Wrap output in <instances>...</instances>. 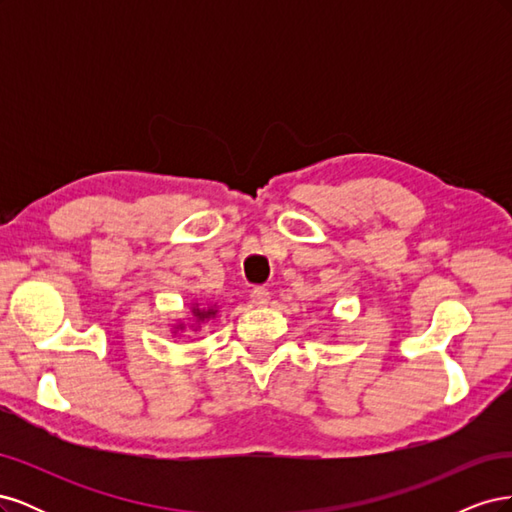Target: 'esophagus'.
I'll use <instances>...</instances> for the list:
<instances>
[{
	"mask_svg": "<svg viewBox=\"0 0 512 512\" xmlns=\"http://www.w3.org/2000/svg\"><path fill=\"white\" fill-rule=\"evenodd\" d=\"M250 297H252V303L256 307H267L271 303V297H269V290L267 288H254Z\"/></svg>",
	"mask_w": 512,
	"mask_h": 512,
	"instance_id": "1",
	"label": "esophagus"
}]
</instances>
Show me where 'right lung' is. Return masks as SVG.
Returning a JSON list of instances; mask_svg holds the SVG:
<instances>
[{"mask_svg":"<svg viewBox=\"0 0 512 512\" xmlns=\"http://www.w3.org/2000/svg\"><path fill=\"white\" fill-rule=\"evenodd\" d=\"M215 316H218V305H198V303H192V318L190 322L185 324L183 320H179L175 324V333H183L185 329L190 331H198L200 329V322H209L213 320Z\"/></svg>","mask_w":512,"mask_h":512,"instance_id":"obj_1","label":"right lung"}]
</instances>
